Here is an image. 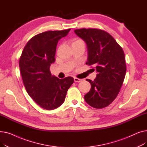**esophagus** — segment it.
Instances as JSON below:
<instances>
[{
    "label": "esophagus",
    "mask_w": 147,
    "mask_h": 147,
    "mask_svg": "<svg viewBox=\"0 0 147 147\" xmlns=\"http://www.w3.org/2000/svg\"><path fill=\"white\" fill-rule=\"evenodd\" d=\"M74 82H82V79H78V78H74Z\"/></svg>",
    "instance_id": "esophagus-1"
}]
</instances>
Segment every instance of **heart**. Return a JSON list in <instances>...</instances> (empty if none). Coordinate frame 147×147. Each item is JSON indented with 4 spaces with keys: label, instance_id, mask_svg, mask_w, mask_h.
<instances>
[{
    "label": "heart",
    "instance_id": "b5f03b06",
    "mask_svg": "<svg viewBox=\"0 0 147 147\" xmlns=\"http://www.w3.org/2000/svg\"><path fill=\"white\" fill-rule=\"evenodd\" d=\"M79 40H75L74 42H76V41H79Z\"/></svg>",
    "mask_w": 147,
    "mask_h": 147
}]
</instances>
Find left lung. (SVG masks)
Here are the masks:
<instances>
[{"label":"left lung","mask_w":147,"mask_h":147,"mask_svg":"<svg viewBox=\"0 0 147 147\" xmlns=\"http://www.w3.org/2000/svg\"><path fill=\"white\" fill-rule=\"evenodd\" d=\"M75 33L86 42L88 65L95 66L98 73L94 81L86 79L90 91L84 95L86 102L95 109L109 105L118 95L126 72L125 53L109 33L97 28H81Z\"/></svg>","instance_id":"8db88e82"}]
</instances>
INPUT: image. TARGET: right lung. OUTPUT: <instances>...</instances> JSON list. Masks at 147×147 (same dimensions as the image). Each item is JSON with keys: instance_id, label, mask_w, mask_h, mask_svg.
Instances as JSON below:
<instances>
[{"instance_id": "right-lung-1", "label": "right lung", "mask_w": 147, "mask_h": 147, "mask_svg": "<svg viewBox=\"0 0 147 147\" xmlns=\"http://www.w3.org/2000/svg\"><path fill=\"white\" fill-rule=\"evenodd\" d=\"M70 28L48 31L33 37L27 43L20 58L22 79L29 96L43 109L52 110L63 104L71 77L59 79L52 76L51 64L55 61L57 43Z\"/></svg>"}]
</instances>
